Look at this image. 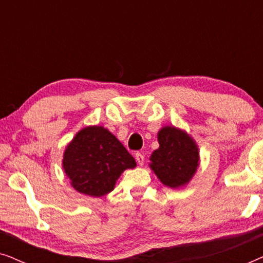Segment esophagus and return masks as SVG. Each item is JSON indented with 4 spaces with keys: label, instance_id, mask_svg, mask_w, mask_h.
Wrapping results in <instances>:
<instances>
[{
    "label": "esophagus",
    "instance_id": "34e87169",
    "mask_svg": "<svg viewBox=\"0 0 263 263\" xmlns=\"http://www.w3.org/2000/svg\"><path fill=\"white\" fill-rule=\"evenodd\" d=\"M135 159H136V161H138V164L140 165V166H142L143 161H145V157H143L140 152H138V153H135Z\"/></svg>",
    "mask_w": 263,
    "mask_h": 263
}]
</instances>
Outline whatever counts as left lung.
<instances>
[{"instance_id":"obj_1","label":"left lung","mask_w":263,"mask_h":263,"mask_svg":"<svg viewBox=\"0 0 263 263\" xmlns=\"http://www.w3.org/2000/svg\"><path fill=\"white\" fill-rule=\"evenodd\" d=\"M159 148L151 156L149 167L164 185L179 188L189 183L199 166V148L184 130L164 127L158 133Z\"/></svg>"}]
</instances>
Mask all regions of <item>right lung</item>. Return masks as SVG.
I'll use <instances>...</instances> for the list:
<instances>
[{
    "label": "right lung",
    "instance_id": "right-lung-1",
    "mask_svg": "<svg viewBox=\"0 0 263 263\" xmlns=\"http://www.w3.org/2000/svg\"><path fill=\"white\" fill-rule=\"evenodd\" d=\"M62 165L75 190L100 197L112 192L122 172L134 168L136 161L107 129L91 125L69 142Z\"/></svg>",
    "mask_w": 263,
    "mask_h": 263
}]
</instances>
